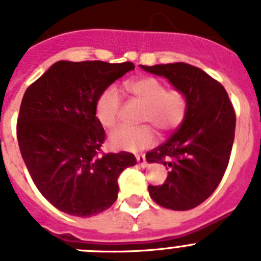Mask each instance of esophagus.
<instances>
[{
	"label": "esophagus",
	"instance_id": "34e87169",
	"mask_svg": "<svg viewBox=\"0 0 261 261\" xmlns=\"http://www.w3.org/2000/svg\"><path fill=\"white\" fill-rule=\"evenodd\" d=\"M137 163L140 167L145 168L147 166V162H146V159H145V156H141V155H138L137 156Z\"/></svg>",
	"mask_w": 261,
	"mask_h": 261
}]
</instances>
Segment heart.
I'll list each match as a JSON object with an SVG mask.
<instances>
[{
	"label": "heart",
	"mask_w": 261,
	"mask_h": 261,
	"mask_svg": "<svg viewBox=\"0 0 261 261\" xmlns=\"http://www.w3.org/2000/svg\"><path fill=\"white\" fill-rule=\"evenodd\" d=\"M124 87L130 95L144 105L142 123H151L156 129L166 132L179 126L186 116V98L179 91H167L165 84L154 77H142L126 81ZM121 98L115 87H107L95 103L96 119L103 126L111 128L119 120ZM155 141L151 126H119L108 136L110 146L116 150L141 151Z\"/></svg>",
	"instance_id": "obj_1"
}]
</instances>
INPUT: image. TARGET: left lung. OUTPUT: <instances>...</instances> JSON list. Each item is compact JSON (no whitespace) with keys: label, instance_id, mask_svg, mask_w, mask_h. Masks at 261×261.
I'll use <instances>...</instances> for the list:
<instances>
[{"label":"left lung","instance_id":"obj_1","mask_svg":"<svg viewBox=\"0 0 261 261\" xmlns=\"http://www.w3.org/2000/svg\"><path fill=\"white\" fill-rule=\"evenodd\" d=\"M140 66L165 77L186 98L180 126L149 151L146 161L170 168L162 186H149L151 199L163 208L190 211L208 199L225 174L234 142V108L222 85L196 66L184 62Z\"/></svg>","mask_w":261,"mask_h":261}]
</instances>
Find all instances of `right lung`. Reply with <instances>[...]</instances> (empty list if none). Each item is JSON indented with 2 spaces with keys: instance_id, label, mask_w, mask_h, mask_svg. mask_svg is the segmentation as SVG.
Instances as JSON below:
<instances>
[{
  "instance_id": "1",
  "label": "right lung",
  "mask_w": 261,
  "mask_h": 261,
  "mask_svg": "<svg viewBox=\"0 0 261 261\" xmlns=\"http://www.w3.org/2000/svg\"><path fill=\"white\" fill-rule=\"evenodd\" d=\"M132 62L57 61L26 90L20 105L17 137L32 180L59 211L91 217L114 204L117 177L136 165L133 154L99 155L106 138L95 115L103 90Z\"/></svg>"
}]
</instances>
